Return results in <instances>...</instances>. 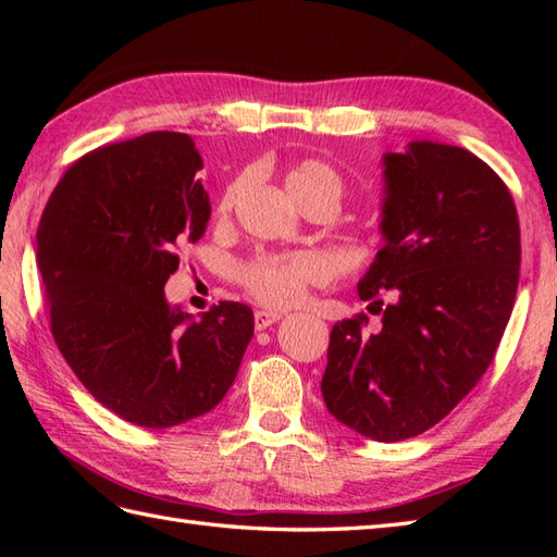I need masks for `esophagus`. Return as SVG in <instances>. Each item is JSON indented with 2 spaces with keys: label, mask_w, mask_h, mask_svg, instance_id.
Returning <instances> with one entry per match:
<instances>
[{
  "label": "esophagus",
  "mask_w": 557,
  "mask_h": 557,
  "mask_svg": "<svg viewBox=\"0 0 557 557\" xmlns=\"http://www.w3.org/2000/svg\"><path fill=\"white\" fill-rule=\"evenodd\" d=\"M280 318H282V313H277V311H256V318H253L256 330H268L275 323H280Z\"/></svg>",
  "instance_id": "esophagus-1"
}]
</instances>
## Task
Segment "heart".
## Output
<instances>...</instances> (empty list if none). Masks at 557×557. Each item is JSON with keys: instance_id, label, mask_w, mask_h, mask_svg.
Here are the masks:
<instances>
[{"instance_id": "1", "label": "heart", "mask_w": 557, "mask_h": 557, "mask_svg": "<svg viewBox=\"0 0 557 557\" xmlns=\"http://www.w3.org/2000/svg\"><path fill=\"white\" fill-rule=\"evenodd\" d=\"M244 186V176H236L224 186L218 200V218L230 215ZM285 186L301 208L311 200H327L330 206L337 208L339 200L345 198V180L333 164L321 158L294 162L285 174ZM325 275V260L313 253H260L236 268V277L246 292L272 309H289V306L301 304L309 287L323 282Z\"/></svg>"}]
</instances>
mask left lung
Segmentation results:
<instances>
[{"mask_svg": "<svg viewBox=\"0 0 557 557\" xmlns=\"http://www.w3.org/2000/svg\"><path fill=\"white\" fill-rule=\"evenodd\" d=\"M383 164L385 246L359 282L381 330L363 313L335 323L321 389L339 423L397 443L445 419L486 373L522 244L510 191L474 152L411 140Z\"/></svg>", "mask_w": 557, "mask_h": 557, "instance_id": "left-lung-1", "label": "left lung"}]
</instances>
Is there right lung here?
I'll return each instance as SVG.
<instances>
[{"label":"right lung","mask_w":557,"mask_h":557,"mask_svg":"<svg viewBox=\"0 0 557 557\" xmlns=\"http://www.w3.org/2000/svg\"><path fill=\"white\" fill-rule=\"evenodd\" d=\"M186 134L86 152L42 210L38 268L59 351L102 407L144 429L203 417L227 395L253 311L220 301L194 321L164 299L180 251L210 220Z\"/></svg>","instance_id":"obj_1"}]
</instances>
